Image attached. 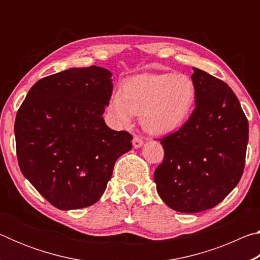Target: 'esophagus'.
I'll return each mask as SVG.
<instances>
[{"label":"esophagus","instance_id":"obj_1","mask_svg":"<svg viewBox=\"0 0 260 260\" xmlns=\"http://www.w3.org/2000/svg\"><path fill=\"white\" fill-rule=\"evenodd\" d=\"M143 146V140L140 138V136H134L133 139V147L136 148H141Z\"/></svg>","mask_w":260,"mask_h":260}]
</instances>
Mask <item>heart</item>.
<instances>
[{"label":"heart","mask_w":260,"mask_h":260,"mask_svg":"<svg viewBox=\"0 0 260 260\" xmlns=\"http://www.w3.org/2000/svg\"><path fill=\"white\" fill-rule=\"evenodd\" d=\"M193 101L195 86L184 74H140L122 82L120 93L109 100L108 112L120 124L140 114L144 129L166 134L183 124Z\"/></svg>","instance_id":"b5f03b06"}]
</instances>
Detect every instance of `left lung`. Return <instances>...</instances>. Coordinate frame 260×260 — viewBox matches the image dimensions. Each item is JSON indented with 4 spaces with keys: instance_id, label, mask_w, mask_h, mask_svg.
Masks as SVG:
<instances>
[{
    "instance_id": "8db88e82",
    "label": "left lung",
    "mask_w": 260,
    "mask_h": 260,
    "mask_svg": "<svg viewBox=\"0 0 260 260\" xmlns=\"http://www.w3.org/2000/svg\"><path fill=\"white\" fill-rule=\"evenodd\" d=\"M196 108L181 128L159 139L164 159L155 171L157 192L178 212L214 208L243 174L249 124L232 88L192 68Z\"/></svg>"
}]
</instances>
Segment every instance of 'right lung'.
<instances>
[{"label":"right lung","instance_id":"obj_1","mask_svg":"<svg viewBox=\"0 0 260 260\" xmlns=\"http://www.w3.org/2000/svg\"><path fill=\"white\" fill-rule=\"evenodd\" d=\"M112 73L72 68L34 83L17 112L16 150L21 173L59 210L95 204L132 135L103 119Z\"/></svg>","mask_w":260,"mask_h":260}]
</instances>
